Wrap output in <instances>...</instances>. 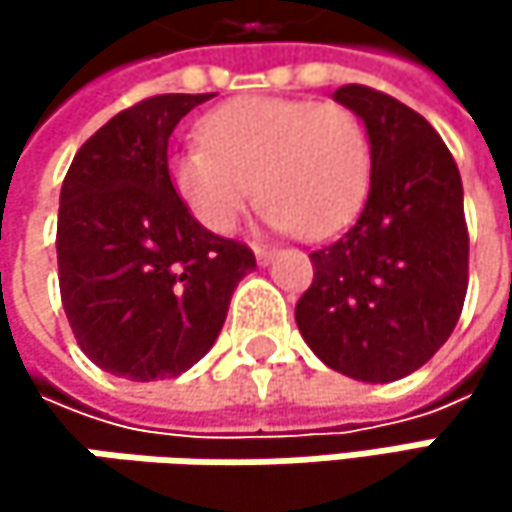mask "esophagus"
I'll return each mask as SVG.
<instances>
[{
  "label": "esophagus",
  "mask_w": 512,
  "mask_h": 512,
  "mask_svg": "<svg viewBox=\"0 0 512 512\" xmlns=\"http://www.w3.org/2000/svg\"><path fill=\"white\" fill-rule=\"evenodd\" d=\"M255 257L257 263H269V260L275 257V249H269V246H255Z\"/></svg>",
  "instance_id": "1"
}]
</instances>
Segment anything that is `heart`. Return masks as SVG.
I'll return each instance as SVG.
<instances>
[{
	"label": "heart",
	"instance_id": "obj_1",
	"mask_svg": "<svg viewBox=\"0 0 512 512\" xmlns=\"http://www.w3.org/2000/svg\"><path fill=\"white\" fill-rule=\"evenodd\" d=\"M201 145L171 154L168 171L192 216L231 234L257 195L275 231L320 240L358 210L370 177V139L350 106L296 97H240L198 124Z\"/></svg>",
	"mask_w": 512,
	"mask_h": 512
}]
</instances>
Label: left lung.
Wrapping results in <instances>:
<instances>
[{"instance_id": "1", "label": "left lung", "mask_w": 512, "mask_h": 512, "mask_svg": "<svg viewBox=\"0 0 512 512\" xmlns=\"http://www.w3.org/2000/svg\"><path fill=\"white\" fill-rule=\"evenodd\" d=\"M370 139V192L353 228L314 249L296 326L314 356L361 382H394L451 338L468 290L460 168L424 115L341 85Z\"/></svg>"}]
</instances>
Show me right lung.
I'll list each match as a JSON object with an SVG mask.
<instances>
[{
	"label": "right lung",
	"instance_id": "obj_1",
	"mask_svg": "<svg viewBox=\"0 0 512 512\" xmlns=\"http://www.w3.org/2000/svg\"><path fill=\"white\" fill-rule=\"evenodd\" d=\"M213 94H156L106 121L73 156L58 204V287L97 367L154 382L216 344L234 287L257 266L207 231L174 192L168 139Z\"/></svg>",
	"mask_w": 512,
	"mask_h": 512
}]
</instances>
